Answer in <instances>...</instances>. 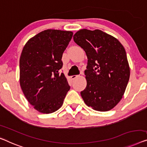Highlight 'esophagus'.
<instances>
[{"label":"esophagus","mask_w":147,"mask_h":147,"mask_svg":"<svg viewBox=\"0 0 147 147\" xmlns=\"http://www.w3.org/2000/svg\"><path fill=\"white\" fill-rule=\"evenodd\" d=\"M82 75V73H80V74H78V75H73V76H71V79H74V78H76V77H78V76H81Z\"/></svg>","instance_id":"obj_1"}]
</instances>
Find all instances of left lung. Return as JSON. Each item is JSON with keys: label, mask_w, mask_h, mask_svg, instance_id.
Here are the masks:
<instances>
[{"label": "left lung", "mask_w": 147, "mask_h": 147, "mask_svg": "<svg viewBox=\"0 0 147 147\" xmlns=\"http://www.w3.org/2000/svg\"><path fill=\"white\" fill-rule=\"evenodd\" d=\"M73 39L88 57L84 71L87 85L80 92L83 100L94 110H110L121 100L129 80L125 48L114 37L100 30H80Z\"/></svg>", "instance_id": "1"}]
</instances>
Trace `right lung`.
<instances>
[{"instance_id": "1", "label": "right lung", "mask_w": 147, "mask_h": 147, "mask_svg": "<svg viewBox=\"0 0 147 147\" xmlns=\"http://www.w3.org/2000/svg\"><path fill=\"white\" fill-rule=\"evenodd\" d=\"M73 33L47 30L26 43L20 58V84L26 99L43 113L58 110L70 86L63 67V53Z\"/></svg>"}]
</instances>
